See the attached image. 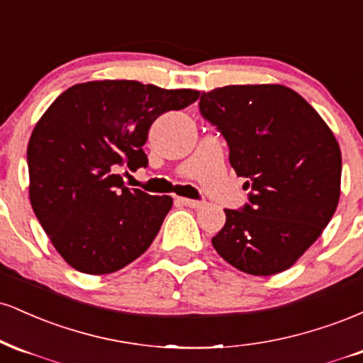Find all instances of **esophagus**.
I'll list each match as a JSON object with an SVG mask.
<instances>
[{
    "mask_svg": "<svg viewBox=\"0 0 363 363\" xmlns=\"http://www.w3.org/2000/svg\"><path fill=\"white\" fill-rule=\"evenodd\" d=\"M177 201L181 203V205L189 206V208H201L205 205V201H196V199H189V198H177Z\"/></svg>",
    "mask_w": 363,
    "mask_h": 363,
    "instance_id": "34e87169",
    "label": "esophagus"
}]
</instances>
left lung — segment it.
<instances>
[{
    "label": "left lung",
    "mask_w": 363,
    "mask_h": 363,
    "mask_svg": "<svg viewBox=\"0 0 363 363\" xmlns=\"http://www.w3.org/2000/svg\"><path fill=\"white\" fill-rule=\"evenodd\" d=\"M203 118L230 148L249 203L225 210L211 239L240 272L269 277L289 269L323 234L340 201L341 152L306 99L283 85H227L201 95Z\"/></svg>",
    "instance_id": "obj_1"
}]
</instances>
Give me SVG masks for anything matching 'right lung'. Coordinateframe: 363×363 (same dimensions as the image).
Wrapping results in <instances>:
<instances>
[{
    "label": "right lung",
    "mask_w": 363,
    "mask_h": 363,
    "mask_svg": "<svg viewBox=\"0 0 363 363\" xmlns=\"http://www.w3.org/2000/svg\"><path fill=\"white\" fill-rule=\"evenodd\" d=\"M198 99L191 89L86 82L62 91L37 121L27 147L28 198L72 268L114 273L150 247L172 198L129 189L119 170L147 167L143 145L153 121Z\"/></svg>",
    "instance_id": "obj_1"
}]
</instances>
